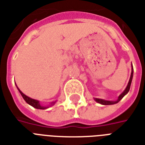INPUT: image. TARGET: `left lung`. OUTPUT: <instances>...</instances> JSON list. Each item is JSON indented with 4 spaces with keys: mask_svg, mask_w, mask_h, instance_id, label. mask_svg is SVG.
Returning <instances> with one entry per match:
<instances>
[{
    "mask_svg": "<svg viewBox=\"0 0 145 145\" xmlns=\"http://www.w3.org/2000/svg\"><path fill=\"white\" fill-rule=\"evenodd\" d=\"M133 65H132V73H131V76H130V79H129V84L126 86V89L124 90V92L122 93L121 95H120L118 97V99H117V101H106V100H103V99H95V101L97 102H99V103L101 104V105H114V104H116L117 102H119L120 100H121L123 96L126 95V93H128V92L129 91V89H130V86H131V83H132V80H133Z\"/></svg>",
    "mask_w": 145,
    "mask_h": 145,
    "instance_id": "obj_1",
    "label": "left lung"
}]
</instances>
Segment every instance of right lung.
Segmentation results:
<instances>
[{"instance_id":"obj_1","label":"right lung","mask_w":145,"mask_h":145,"mask_svg":"<svg viewBox=\"0 0 145 145\" xmlns=\"http://www.w3.org/2000/svg\"><path fill=\"white\" fill-rule=\"evenodd\" d=\"M18 88V87H17ZM18 89H19V93H21L22 96L23 97L24 100L27 102V103L28 104V105H31L32 107H34V108H37V109H42V110H44V109H46V108H47L46 107H43V106H41L40 105V102L38 101H37V100H35V99H31V98H29V97H28L27 95H25L24 93H22L21 92V90H19V89L18 88ZM54 103V102H53Z\"/></svg>"}]
</instances>
